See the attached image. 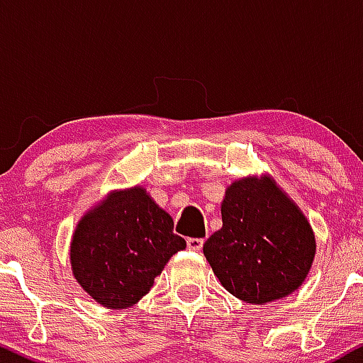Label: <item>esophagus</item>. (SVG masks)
<instances>
[{
	"label": "esophagus",
	"instance_id": "obj_1",
	"mask_svg": "<svg viewBox=\"0 0 363 363\" xmlns=\"http://www.w3.org/2000/svg\"><path fill=\"white\" fill-rule=\"evenodd\" d=\"M203 242H205V240H203V239H194V237H189V239L186 240L187 249H191V251H201Z\"/></svg>",
	"mask_w": 363,
	"mask_h": 363
}]
</instances>
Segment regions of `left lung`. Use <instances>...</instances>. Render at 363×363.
Instances as JSON below:
<instances>
[{"mask_svg":"<svg viewBox=\"0 0 363 363\" xmlns=\"http://www.w3.org/2000/svg\"><path fill=\"white\" fill-rule=\"evenodd\" d=\"M222 220L203 252L232 295L266 303L302 285L315 254L314 234L272 179L235 181L225 194Z\"/></svg>","mask_w":363,"mask_h":363,"instance_id":"8db88e82","label":"left lung"}]
</instances>
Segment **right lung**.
<instances>
[{
	"instance_id": "right-lung-1",
	"label": "right lung",
	"mask_w": 363,
	"mask_h": 363,
	"mask_svg": "<svg viewBox=\"0 0 363 363\" xmlns=\"http://www.w3.org/2000/svg\"><path fill=\"white\" fill-rule=\"evenodd\" d=\"M184 247L170 215L147 191L133 187L83 216L69 257L83 290L102 306L124 309L148 294L170 256Z\"/></svg>"
}]
</instances>
